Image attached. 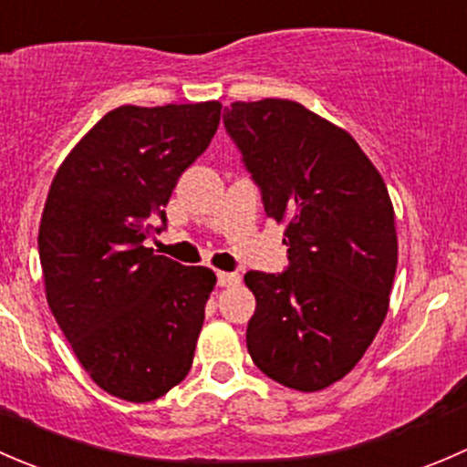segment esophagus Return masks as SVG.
<instances>
[{"mask_svg":"<svg viewBox=\"0 0 467 467\" xmlns=\"http://www.w3.org/2000/svg\"><path fill=\"white\" fill-rule=\"evenodd\" d=\"M240 283V274L235 272H218V285L220 287H234Z\"/></svg>","mask_w":467,"mask_h":467,"instance_id":"esophagus-1","label":"esophagus"}]
</instances>
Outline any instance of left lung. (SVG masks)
I'll return each instance as SVG.
<instances>
[{
  "label": "left lung",
  "instance_id": "8db88e82",
  "mask_svg": "<svg viewBox=\"0 0 467 467\" xmlns=\"http://www.w3.org/2000/svg\"><path fill=\"white\" fill-rule=\"evenodd\" d=\"M223 119L267 218L285 223L290 261L244 274L256 296L247 350L283 387L319 391L362 359L387 317L398 265L387 184L346 130L295 100H235Z\"/></svg>",
  "mask_w": 467,
  "mask_h": 467
}]
</instances>
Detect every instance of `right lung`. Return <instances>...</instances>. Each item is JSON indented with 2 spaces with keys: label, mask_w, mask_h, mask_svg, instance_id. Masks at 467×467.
Listing matches in <instances>:
<instances>
[{
  "label": "right lung",
  "mask_w": 467,
  "mask_h": 467,
  "mask_svg": "<svg viewBox=\"0 0 467 467\" xmlns=\"http://www.w3.org/2000/svg\"><path fill=\"white\" fill-rule=\"evenodd\" d=\"M218 100L105 114L57 168L37 234L47 301L89 378L128 402H150L191 371L209 267L157 256L143 240L209 148ZM155 217L161 228H152Z\"/></svg>",
  "instance_id": "add662e5"
}]
</instances>
